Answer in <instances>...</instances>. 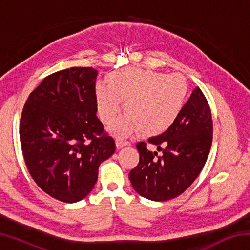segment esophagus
<instances>
[{
  "label": "esophagus",
  "mask_w": 250,
  "mask_h": 250,
  "mask_svg": "<svg viewBox=\"0 0 250 250\" xmlns=\"http://www.w3.org/2000/svg\"><path fill=\"white\" fill-rule=\"evenodd\" d=\"M130 142L125 140V139H121V138H117L116 139V146L118 149H121V147H124L125 146H129Z\"/></svg>",
  "instance_id": "esophagus-1"
}]
</instances>
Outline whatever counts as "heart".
<instances>
[{"label":"heart","mask_w":250,"mask_h":250,"mask_svg":"<svg viewBox=\"0 0 250 250\" xmlns=\"http://www.w3.org/2000/svg\"><path fill=\"white\" fill-rule=\"evenodd\" d=\"M188 95V83L181 75L128 68L111 74L108 87H96L97 111L101 121L111 125L119 117L125 101L126 116L112 126L117 135L140 129L143 134L166 132L179 118Z\"/></svg>","instance_id":"heart-1"}]
</instances>
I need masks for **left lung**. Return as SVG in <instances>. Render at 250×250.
Returning a JSON list of instances; mask_svg holds the SVG:
<instances>
[{"label":"left lung","instance_id":"obj_1","mask_svg":"<svg viewBox=\"0 0 250 250\" xmlns=\"http://www.w3.org/2000/svg\"><path fill=\"white\" fill-rule=\"evenodd\" d=\"M213 121L208 103L196 87L170 129L147 142L162 151L147 150L139 142L138 166L129 173L134 191L147 200L162 202L181 195L195 181L208 156Z\"/></svg>","mask_w":250,"mask_h":250}]
</instances>
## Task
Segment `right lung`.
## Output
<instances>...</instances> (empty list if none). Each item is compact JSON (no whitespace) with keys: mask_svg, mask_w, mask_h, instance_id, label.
Wrapping results in <instances>:
<instances>
[{"mask_svg":"<svg viewBox=\"0 0 250 250\" xmlns=\"http://www.w3.org/2000/svg\"><path fill=\"white\" fill-rule=\"evenodd\" d=\"M92 67H71L43 79L25 103L20 140L29 174L49 196L82 201L116 143L97 118Z\"/></svg>","mask_w":250,"mask_h":250,"instance_id":"obj_1","label":"right lung"}]
</instances>
